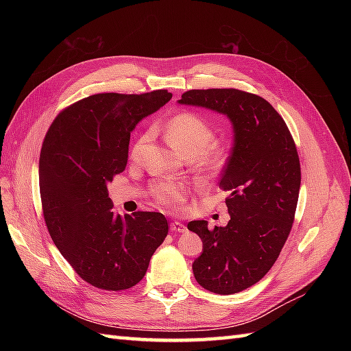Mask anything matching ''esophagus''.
I'll use <instances>...</instances> for the list:
<instances>
[{"label": "esophagus", "instance_id": "1", "mask_svg": "<svg viewBox=\"0 0 351 351\" xmlns=\"http://www.w3.org/2000/svg\"><path fill=\"white\" fill-rule=\"evenodd\" d=\"M169 230H171V232H184L187 228H186V226L183 224V222L173 221L171 226H169Z\"/></svg>", "mask_w": 351, "mask_h": 351}]
</instances>
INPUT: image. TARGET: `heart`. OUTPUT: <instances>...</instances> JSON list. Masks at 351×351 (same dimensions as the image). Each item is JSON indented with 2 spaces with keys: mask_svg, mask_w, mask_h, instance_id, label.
Returning a JSON list of instances; mask_svg holds the SVG:
<instances>
[{
  "mask_svg": "<svg viewBox=\"0 0 351 351\" xmlns=\"http://www.w3.org/2000/svg\"><path fill=\"white\" fill-rule=\"evenodd\" d=\"M151 137V130L136 137L130 147L132 159L141 156L143 146ZM165 137L177 152L187 159H193L196 167L204 171H218L227 158L226 147L214 142V127L196 112L184 111L171 117L165 127ZM152 196L162 208L177 209L187 197V186L182 182L158 183L152 189Z\"/></svg>",
  "mask_w": 351,
  "mask_h": 351,
  "instance_id": "b5f03b06",
  "label": "heart"
}]
</instances>
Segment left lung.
I'll use <instances>...</instances> for the list:
<instances>
[{
    "mask_svg": "<svg viewBox=\"0 0 351 351\" xmlns=\"http://www.w3.org/2000/svg\"><path fill=\"white\" fill-rule=\"evenodd\" d=\"M182 105L226 115L234 142L219 178L230 221L208 227L190 221L202 239L193 262L196 281L218 294H234L265 277L290 234L300 190V161L282 117L258 95L237 89L187 90Z\"/></svg>",
    "mask_w": 351,
    "mask_h": 351,
    "instance_id": "8db88e82",
    "label": "left lung"
}]
</instances>
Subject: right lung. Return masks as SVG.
Here are the masks:
<instances>
[{
  "instance_id": "add662e5",
  "label": "right lung",
  "mask_w": 351,
  "mask_h": 351,
  "mask_svg": "<svg viewBox=\"0 0 351 351\" xmlns=\"http://www.w3.org/2000/svg\"><path fill=\"white\" fill-rule=\"evenodd\" d=\"M173 98L98 93L62 110L42 143L39 189L52 241L80 278L108 291L139 282L168 234L159 212L120 217L108 183L124 171L130 133Z\"/></svg>"
}]
</instances>
